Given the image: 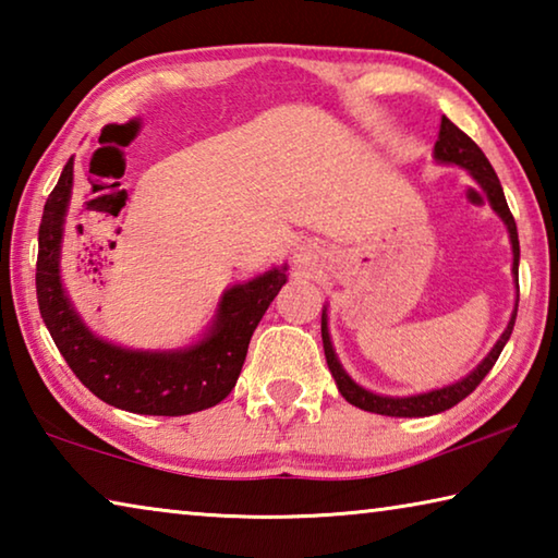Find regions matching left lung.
Masks as SVG:
<instances>
[{"instance_id": "8db88e82", "label": "left lung", "mask_w": 558, "mask_h": 558, "mask_svg": "<svg viewBox=\"0 0 558 558\" xmlns=\"http://www.w3.org/2000/svg\"><path fill=\"white\" fill-rule=\"evenodd\" d=\"M433 159H436L438 165L462 167L472 179H475L480 189H483V192L487 194V202H489V206H493V211L507 226L509 243H512V278H514V288H519V282H517V278H519L517 223H514L512 211H509V206H507L502 184H499L495 169H493V165L487 162L483 149L472 143V140L458 125H452V122L446 116H442L436 147H433ZM517 305H519V295L514 300V310H512V315H509V323L505 327V332L499 335L495 347L489 349L487 356L475 366V369L462 376V379H458V381H452L448 386H440V389H430V391L411 393V396L374 393L369 389H364L362 384H356L352 376L344 372V366L339 364V356H337L335 347H332V337H329V325H327L329 317H327V305H325L323 307V347H325L327 366L335 376V384H337L339 393H342L349 403L356 405V409H362V411L379 413V415H396V418H421V415H433V413L448 411V409H452V405L465 399V396L475 391L477 384L483 381L485 376L489 374V369L495 366L497 356L502 354L505 344L509 342V337H512L514 319H517Z\"/></svg>"}]
</instances>
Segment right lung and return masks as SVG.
I'll use <instances>...</instances> for the list:
<instances>
[{"label": "right lung", "instance_id": "obj_1", "mask_svg": "<svg viewBox=\"0 0 558 558\" xmlns=\"http://www.w3.org/2000/svg\"><path fill=\"white\" fill-rule=\"evenodd\" d=\"M73 194V157L65 162L39 226L36 298L44 325L86 389L140 415H186L211 409L233 391L251 337L288 282V263L226 288L196 342L179 349H130L98 337L78 315L61 278L63 226Z\"/></svg>", "mask_w": 558, "mask_h": 558}]
</instances>
